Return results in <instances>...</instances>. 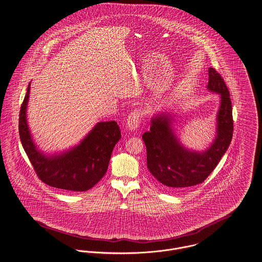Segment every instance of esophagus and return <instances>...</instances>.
I'll return each instance as SVG.
<instances>
[{"label": "esophagus", "instance_id": "esophagus-1", "mask_svg": "<svg viewBox=\"0 0 262 262\" xmlns=\"http://www.w3.org/2000/svg\"><path fill=\"white\" fill-rule=\"evenodd\" d=\"M141 120V113L138 110H134L131 112L127 118V128L130 131H135L140 124Z\"/></svg>", "mask_w": 262, "mask_h": 262}]
</instances>
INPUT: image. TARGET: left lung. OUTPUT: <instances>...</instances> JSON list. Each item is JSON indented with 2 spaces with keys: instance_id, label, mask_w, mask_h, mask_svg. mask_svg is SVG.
Masks as SVG:
<instances>
[{
  "instance_id": "1",
  "label": "left lung",
  "mask_w": 262,
  "mask_h": 262,
  "mask_svg": "<svg viewBox=\"0 0 262 262\" xmlns=\"http://www.w3.org/2000/svg\"><path fill=\"white\" fill-rule=\"evenodd\" d=\"M208 76L206 89L219 95L220 104L216 114V135L206 149L193 150L181 142L174 127L176 114L165 109L153 115L150 131L143 134L148 169L167 190H182L202 183L231 142L233 119L228 89L213 68L208 69Z\"/></svg>"
}]
</instances>
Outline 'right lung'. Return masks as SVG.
I'll return each mask as SVG.
<instances>
[{
    "label": "right lung",
    "instance_id": "1",
    "mask_svg": "<svg viewBox=\"0 0 262 262\" xmlns=\"http://www.w3.org/2000/svg\"><path fill=\"white\" fill-rule=\"evenodd\" d=\"M30 86L20 111V139L39 178L48 185L68 191H87L107 172L114 146L121 138L115 121L98 122L89 133L70 148L48 153L36 143L28 124Z\"/></svg>",
    "mask_w": 262,
    "mask_h": 262
}]
</instances>
